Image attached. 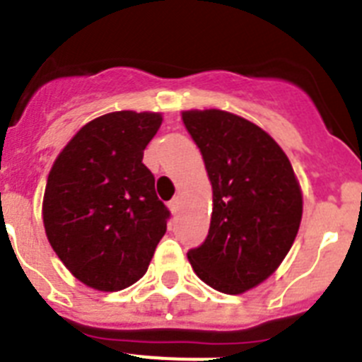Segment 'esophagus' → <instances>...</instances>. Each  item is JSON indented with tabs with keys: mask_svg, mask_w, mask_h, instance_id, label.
I'll list each match as a JSON object with an SVG mask.
<instances>
[{
	"mask_svg": "<svg viewBox=\"0 0 362 362\" xmlns=\"http://www.w3.org/2000/svg\"><path fill=\"white\" fill-rule=\"evenodd\" d=\"M177 203H179L177 197H175V199H172L170 203H168V209H170V212H172V214L177 212Z\"/></svg>",
	"mask_w": 362,
	"mask_h": 362,
	"instance_id": "34e87169",
	"label": "esophagus"
}]
</instances>
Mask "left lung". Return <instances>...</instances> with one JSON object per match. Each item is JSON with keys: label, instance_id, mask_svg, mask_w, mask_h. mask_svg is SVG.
Instances as JSON below:
<instances>
[{"label": "left lung", "instance_id": "left-lung-1", "mask_svg": "<svg viewBox=\"0 0 362 362\" xmlns=\"http://www.w3.org/2000/svg\"><path fill=\"white\" fill-rule=\"evenodd\" d=\"M212 185L209 238L187 254L203 283L230 296L279 268L303 217V192L288 156L261 127L232 112L181 114Z\"/></svg>", "mask_w": 362, "mask_h": 362}]
</instances>
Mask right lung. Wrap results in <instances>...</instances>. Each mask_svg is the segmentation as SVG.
Wrapping results in <instances>:
<instances>
[{
	"instance_id": "add662e5",
	"label": "right lung",
	"mask_w": 362,
	"mask_h": 362,
	"mask_svg": "<svg viewBox=\"0 0 362 362\" xmlns=\"http://www.w3.org/2000/svg\"><path fill=\"white\" fill-rule=\"evenodd\" d=\"M159 112H110L83 124L54 161L43 196L47 239L66 270L99 292L141 279L166 232L168 210L143 150Z\"/></svg>"
}]
</instances>
